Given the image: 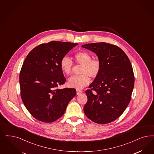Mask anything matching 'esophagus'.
<instances>
[{
  "label": "esophagus",
  "instance_id": "34e87169",
  "mask_svg": "<svg viewBox=\"0 0 154 154\" xmlns=\"http://www.w3.org/2000/svg\"><path fill=\"white\" fill-rule=\"evenodd\" d=\"M82 93V91H81V90H77V95H79V94H81Z\"/></svg>",
  "mask_w": 154,
  "mask_h": 154
}]
</instances>
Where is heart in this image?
Segmentation results:
<instances>
[{
	"label": "heart",
	"mask_w": 154,
	"mask_h": 154,
	"mask_svg": "<svg viewBox=\"0 0 154 154\" xmlns=\"http://www.w3.org/2000/svg\"><path fill=\"white\" fill-rule=\"evenodd\" d=\"M76 63L82 65L80 75L71 77L68 81L69 86L78 90L84 88L90 83V79H96L100 73L101 64L97 59H91L90 53L86 51H80L74 54ZM60 68L64 74L69 75L72 73L73 63L67 56H64L60 60Z\"/></svg>",
	"instance_id": "obj_1"
}]
</instances>
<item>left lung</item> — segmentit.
I'll list each match as a JSON object with an SVG mask.
<instances>
[{
  "instance_id": "left-lung-1",
  "label": "left lung",
  "mask_w": 154,
  "mask_h": 154,
  "mask_svg": "<svg viewBox=\"0 0 154 154\" xmlns=\"http://www.w3.org/2000/svg\"><path fill=\"white\" fill-rule=\"evenodd\" d=\"M97 55L101 72L86 90L85 115L93 122L106 124L116 120L129 104L134 74L126 54L116 45L96 42L82 45Z\"/></svg>"
}]
</instances>
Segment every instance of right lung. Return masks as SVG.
I'll return each instance as SVG.
<instances>
[{"label":"right lung","instance_id":"1","mask_svg":"<svg viewBox=\"0 0 154 154\" xmlns=\"http://www.w3.org/2000/svg\"><path fill=\"white\" fill-rule=\"evenodd\" d=\"M77 43L52 41L28 53L19 75L20 96L27 110L37 120L51 123L64 115L76 95L74 88L58 89L66 81L60 60Z\"/></svg>","mask_w":154,"mask_h":154}]
</instances>
